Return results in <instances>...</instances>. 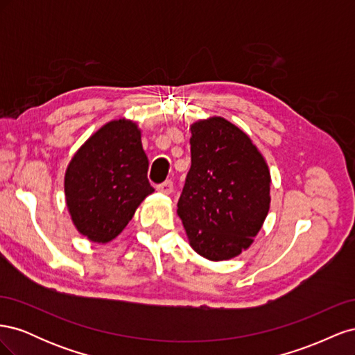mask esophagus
I'll return each mask as SVG.
<instances>
[{"label":"esophagus","instance_id":"34e87169","mask_svg":"<svg viewBox=\"0 0 355 355\" xmlns=\"http://www.w3.org/2000/svg\"><path fill=\"white\" fill-rule=\"evenodd\" d=\"M157 191L161 192V194H164V196L171 194V192H173V182H171V180L163 182V184L157 185Z\"/></svg>","mask_w":355,"mask_h":355}]
</instances>
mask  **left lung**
<instances>
[{
	"label": "left lung",
	"instance_id": "left-lung-1",
	"mask_svg": "<svg viewBox=\"0 0 355 355\" xmlns=\"http://www.w3.org/2000/svg\"><path fill=\"white\" fill-rule=\"evenodd\" d=\"M189 144L178 214L200 256L232 259L252 245L270 211V168L252 139L222 116L191 124Z\"/></svg>",
	"mask_w": 355,
	"mask_h": 355
}]
</instances>
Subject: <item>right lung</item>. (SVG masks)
<instances>
[{
    "instance_id": "1",
    "label": "right lung",
    "mask_w": 355,
    "mask_h": 355,
    "mask_svg": "<svg viewBox=\"0 0 355 355\" xmlns=\"http://www.w3.org/2000/svg\"><path fill=\"white\" fill-rule=\"evenodd\" d=\"M142 133L132 120L102 125L73 154L65 171V200L77 231L105 244L123 232L154 192L146 178Z\"/></svg>"
}]
</instances>
